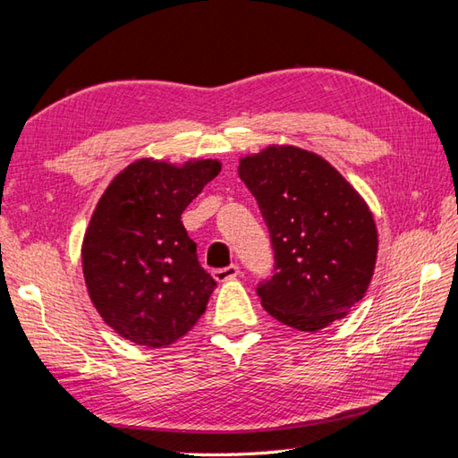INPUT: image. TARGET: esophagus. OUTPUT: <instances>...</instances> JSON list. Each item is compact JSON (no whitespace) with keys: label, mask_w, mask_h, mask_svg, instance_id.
<instances>
[{"label":"esophagus","mask_w":458,"mask_h":458,"mask_svg":"<svg viewBox=\"0 0 458 458\" xmlns=\"http://www.w3.org/2000/svg\"><path fill=\"white\" fill-rule=\"evenodd\" d=\"M239 275V267L237 265H231L225 268H216L213 270V278H216L217 283H227L233 281V278H237Z\"/></svg>","instance_id":"1"}]
</instances>
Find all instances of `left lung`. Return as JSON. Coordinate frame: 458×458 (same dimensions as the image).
I'll return each instance as SVG.
<instances>
[{
  "label": "left lung",
  "mask_w": 458,
  "mask_h": 458,
  "mask_svg": "<svg viewBox=\"0 0 458 458\" xmlns=\"http://www.w3.org/2000/svg\"><path fill=\"white\" fill-rule=\"evenodd\" d=\"M273 241L276 273L259 284L275 320L318 332L366 296L377 260V227L366 199L322 156L273 144L239 160Z\"/></svg>",
  "instance_id": "obj_1"
}]
</instances>
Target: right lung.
Wrapping results in <instances>:
<instances>
[{
  "mask_svg": "<svg viewBox=\"0 0 458 458\" xmlns=\"http://www.w3.org/2000/svg\"><path fill=\"white\" fill-rule=\"evenodd\" d=\"M219 172L211 157L180 165L140 157L92 211L81 247L90 302L136 346H172L208 308L216 281L198 263L182 213Z\"/></svg>",
  "mask_w": 458,
  "mask_h": 458,
  "instance_id": "right-lung-1",
  "label": "right lung"
}]
</instances>
